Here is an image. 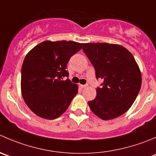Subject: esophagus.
<instances>
[{"label": "esophagus", "instance_id": "34e87169", "mask_svg": "<svg viewBox=\"0 0 156 156\" xmlns=\"http://www.w3.org/2000/svg\"><path fill=\"white\" fill-rule=\"evenodd\" d=\"M87 86H88V84H81V87H82V88H84V87H87Z\"/></svg>", "mask_w": 156, "mask_h": 156}]
</instances>
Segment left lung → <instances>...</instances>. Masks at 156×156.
Returning a JSON list of instances; mask_svg holds the SVG:
<instances>
[{
	"instance_id": "1",
	"label": "left lung",
	"mask_w": 156,
	"mask_h": 156,
	"mask_svg": "<svg viewBox=\"0 0 156 156\" xmlns=\"http://www.w3.org/2000/svg\"><path fill=\"white\" fill-rule=\"evenodd\" d=\"M82 49L94 67L97 96L88 105L102 120H111L126 113L135 101L142 84L139 66L132 54L120 45L82 43Z\"/></svg>"
}]
</instances>
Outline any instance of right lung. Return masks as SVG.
Wrapping results in <instances>:
<instances>
[{
    "instance_id": "right-lung-1",
    "label": "right lung",
    "mask_w": 156,
    "mask_h": 156,
    "mask_svg": "<svg viewBox=\"0 0 156 156\" xmlns=\"http://www.w3.org/2000/svg\"><path fill=\"white\" fill-rule=\"evenodd\" d=\"M73 41H44L24 58L21 70V90L29 108L42 118L61 116L78 93V86L68 78L67 64L81 50Z\"/></svg>"
}]
</instances>
